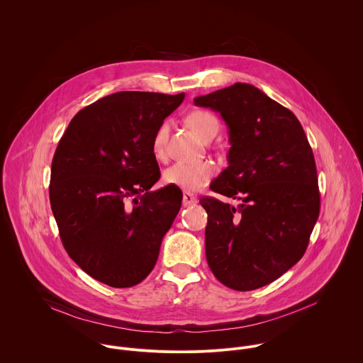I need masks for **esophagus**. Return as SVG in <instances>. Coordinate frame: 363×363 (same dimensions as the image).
Here are the masks:
<instances>
[{"label":"esophagus","mask_w":363,"mask_h":363,"mask_svg":"<svg viewBox=\"0 0 363 363\" xmlns=\"http://www.w3.org/2000/svg\"><path fill=\"white\" fill-rule=\"evenodd\" d=\"M197 203V197L189 191H186L183 194V206H191V204H196Z\"/></svg>","instance_id":"esophagus-1"}]
</instances>
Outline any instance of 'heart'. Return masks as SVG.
Segmentation results:
<instances>
[{
    "label": "heart",
    "instance_id": "obj_1",
    "mask_svg": "<svg viewBox=\"0 0 363 363\" xmlns=\"http://www.w3.org/2000/svg\"><path fill=\"white\" fill-rule=\"evenodd\" d=\"M189 124L191 128L206 141L212 140L219 131L218 118L206 110L193 111L189 116ZM169 137V124L163 123L156 130L152 140V152L157 159H162L166 155V144ZM215 174V167L207 160L201 162H183L179 160L170 164L163 172V180L166 184L179 187L187 191H197L207 186L211 179Z\"/></svg>",
    "mask_w": 363,
    "mask_h": 363
}]
</instances>
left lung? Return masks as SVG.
<instances>
[{"label":"left lung","instance_id":"left-lung-1","mask_svg":"<svg viewBox=\"0 0 363 363\" xmlns=\"http://www.w3.org/2000/svg\"><path fill=\"white\" fill-rule=\"evenodd\" d=\"M219 111L229 127V166L209 189L242 201L213 197L206 255L212 274L235 291L261 288L303 257L320 213L317 169L296 116L256 86L236 82L194 99Z\"/></svg>","mask_w":363,"mask_h":363}]
</instances>
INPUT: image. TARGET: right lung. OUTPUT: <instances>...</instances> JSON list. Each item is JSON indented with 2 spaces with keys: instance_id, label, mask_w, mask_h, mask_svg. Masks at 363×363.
<instances>
[{
  "instance_id": "1",
  "label": "right lung",
  "mask_w": 363,
  "mask_h": 363,
  "mask_svg": "<svg viewBox=\"0 0 363 363\" xmlns=\"http://www.w3.org/2000/svg\"><path fill=\"white\" fill-rule=\"evenodd\" d=\"M184 94L117 92L79 110L52 156L50 206L68 256L88 275L130 288L155 267L182 207L160 177L152 140Z\"/></svg>"
}]
</instances>
